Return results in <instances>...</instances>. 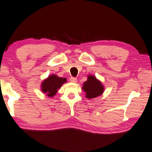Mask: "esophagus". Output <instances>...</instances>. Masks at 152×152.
Here are the masks:
<instances>
[{"label":"esophagus","mask_w":152,"mask_h":152,"mask_svg":"<svg viewBox=\"0 0 152 152\" xmlns=\"http://www.w3.org/2000/svg\"><path fill=\"white\" fill-rule=\"evenodd\" d=\"M69 81H70V82H71V83H77V79L75 78V77H70Z\"/></svg>","instance_id":"34e87169"}]
</instances>
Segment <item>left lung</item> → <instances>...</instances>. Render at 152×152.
<instances>
[{
  "label": "left lung",
  "instance_id": "left-lung-1",
  "mask_svg": "<svg viewBox=\"0 0 152 152\" xmlns=\"http://www.w3.org/2000/svg\"><path fill=\"white\" fill-rule=\"evenodd\" d=\"M82 88L85 92V96L87 99H94L101 95L104 92V87L101 82L93 75L88 76L87 80L84 82Z\"/></svg>",
  "mask_w": 152,
  "mask_h": 152
}]
</instances>
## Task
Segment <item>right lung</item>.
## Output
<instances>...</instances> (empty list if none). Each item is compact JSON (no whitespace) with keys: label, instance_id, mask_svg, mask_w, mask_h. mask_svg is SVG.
Segmentation results:
<instances>
[{"label":"right lung","instance_id":"1","mask_svg":"<svg viewBox=\"0 0 152 152\" xmlns=\"http://www.w3.org/2000/svg\"><path fill=\"white\" fill-rule=\"evenodd\" d=\"M67 79L64 77H59L56 75H50L42 82V91L46 94L48 96L52 97L58 92L61 85L66 83Z\"/></svg>","mask_w":152,"mask_h":152}]
</instances>
